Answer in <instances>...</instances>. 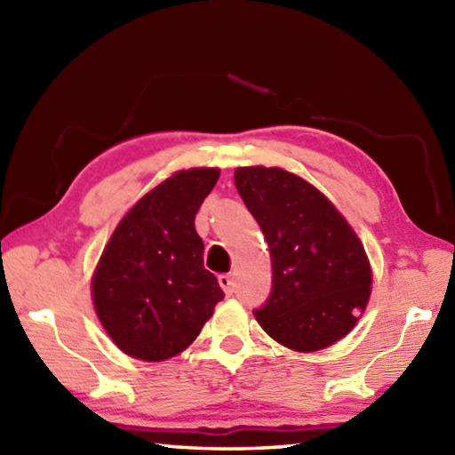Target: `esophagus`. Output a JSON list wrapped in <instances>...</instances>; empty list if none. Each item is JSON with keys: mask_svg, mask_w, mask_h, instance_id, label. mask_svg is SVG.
<instances>
[{"mask_svg": "<svg viewBox=\"0 0 455 455\" xmlns=\"http://www.w3.org/2000/svg\"><path fill=\"white\" fill-rule=\"evenodd\" d=\"M219 284L222 287V291L227 292V295H233V291H235L233 276H230V275H219Z\"/></svg>", "mask_w": 455, "mask_h": 455, "instance_id": "1", "label": "esophagus"}]
</instances>
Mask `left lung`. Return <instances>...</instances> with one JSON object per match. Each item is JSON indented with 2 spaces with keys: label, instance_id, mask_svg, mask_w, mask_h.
I'll return each mask as SVG.
<instances>
[{
  "label": "left lung",
  "instance_id": "left-lung-1",
  "mask_svg": "<svg viewBox=\"0 0 455 455\" xmlns=\"http://www.w3.org/2000/svg\"><path fill=\"white\" fill-rule=\"evenodd\" d=\"M235 184L271 252L273 292L255 311L259 325L292 351L331 347L357 325L371 297L363 243L335 204L295 172L238 166Z\"/></svg>",
  "mask_w": 455,
  "mask_h": 455
}]
</instances>
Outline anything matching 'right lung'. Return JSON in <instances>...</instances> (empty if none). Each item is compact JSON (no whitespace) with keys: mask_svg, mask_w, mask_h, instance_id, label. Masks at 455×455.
Returning <instances> with one entry per match:
<instances>
[{"mask_svg":"<svg viewBox=\"0 0 455 455\" xmlns=\"http://www.w3.org/2000/svg\"><path fill=\"white\" fill-rule=\"evenodd\" d=\"M219 168L176 171L132 204L92 275V303L126 355L166 361L198 337L225 292L203 263L195 217Z\"/></svg>","mask_w":455,"mask_h":455,"instance_id":"1","label":"right lung"}]
</instances>
